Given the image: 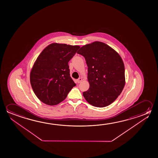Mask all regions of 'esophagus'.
I'll return each mask as SVG.
<instances>
[{
    "label": "esophagus",
    "mask_w": 158,
    "mask_h": 158,
    "mask_svg": "<svg viewBox=\"0 0 158 158\" xmlns=\"http://www.w3.org/2000/svg\"><path fill=\"white\" fill-rule=\"evenodd\" d=\"M83 80V79H82V78H78V79H77V83H80L81 82V81Z\"/></svg>",
    "instance_id": "1"
}]
</instances>
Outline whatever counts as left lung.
Segmentation results:
<instances>
[{
  "mask_svg": "<svg viewBox=\"0 0 158 158\" xmlns=\"http://www.w3.org/2000/svg\"><path fill=\"white\" fill-rule=\"evenodd\" d=\"M78 54L85 59L90 87L83 93L89 104L104 107L112 104L125 85L124 65L117 52L107 44L96 41L80 48Z\"/></svg>",
  "mask_w": 158,
  "mask_h": 158,
  "instance_id": "obj_1",
  "label": "left lung"
}]
</instances>
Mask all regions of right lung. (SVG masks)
I'll use <instances>...</instances> for the list:
<instances>
[{"instance_id":"1","label":"right lung","mask_w":158,"mask_h":158,"mask_svg":"<svg viewBox=\"0 0 158 158\" xmlns=\"http://www.w3.org/2000/svg\"><path fill=\"white\" fill-rule=\"evenodd\" d=\"M79 48L54 43L37 57L30 73V83L42 102L51 106L60 104L76 85L70 77L68 62Z\"/></svg>"}]
</instances>
